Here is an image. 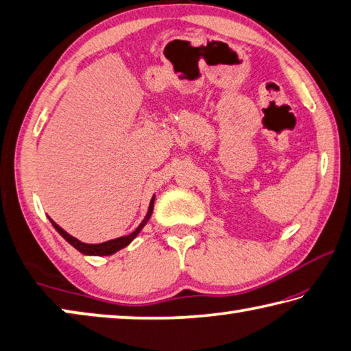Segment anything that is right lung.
<instances>
[{
  "label": "right lung",
  "instance_id": "right-lung-1",
  "mask_svg": "<svg viewBox=\"0 0 351 351\" xmlns=\"http://www.w3.org/2000/svg\"><path fill=\"white\" fill-rule=\"evenodd\" d=\"M153 206H154V197H153L152 201H150V207H148V212H147L145 218L142 219V223L138 226V229H136L133 234H130V235H127V237H121V239H116V240H110V241H105V243H99V245H86V243L79 241L77 239H74V237H71L68 232H64V230L60 228V226L56 224L54 221H52L51 218H49V219H51L52 226H54V228H56L57 232L60 234V235L63 237V239L69 243L71 246H74L79 252L85 254V255H111V254H114V252H117V251H121L122 247H125L127 245H130V243H132V241L136 239V235H138V234L141 232V229L144 228L148 219H150L152 212H153Z\"/></svg>",
  "mask_w": 351,
  "mask_h": 351
}]
</instances>
